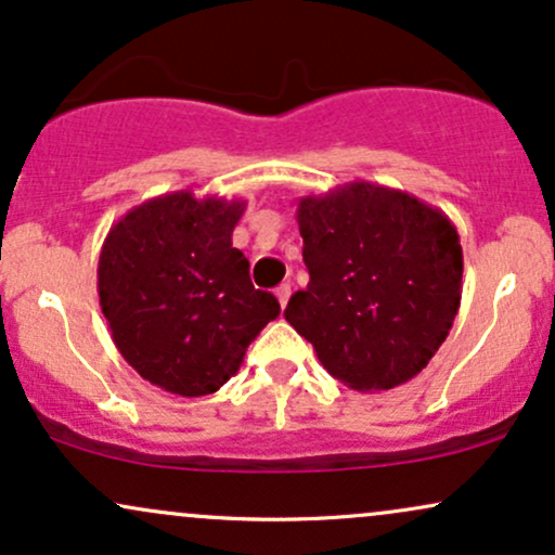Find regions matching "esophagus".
<instances>
[{
	"mask_svg": "<svg viewBox=\"0 0 555 555\" xmlns=\"http://www.w3.org/2000/svg\"><path fill=\"white\" fill-rule=\"evenodd\" d=\"M289 295H292L289 284L276 286V299H279V305H282V308H286V302H289Z\"/></svg>",
	"mask_w": 555,
	"mask_h": 555,
	"instance_id": "34e87169",
	"label": "esophagus"
}]
</instances>
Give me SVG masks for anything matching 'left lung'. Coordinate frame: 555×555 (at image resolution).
<instances>
[{"instance_id":"obj_1","label":"left lung","mask_w":555,"mask_h":555,"mask_svg":"<svg viewBox=\"0 0 555 555\" xmlns=\"http://www.w3.org/2000/svg\"><path fill=\"white\" fill-rule=\"evenodd\" d=\"M308 289L284 318L354 391H386L428 365L462 299L456 227L420 197L365 180L297 203Z\"/></svg>"}]
</instances>
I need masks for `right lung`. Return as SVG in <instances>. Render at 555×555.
Here are the masks:
<instances>
[{
	"label": "right lung",
	"instance_id": "right-lung-1",
	"mask_svg": "<svg viewBox=\"0 0 555 555\" xmlns=\"http://www.w3.org/2000/svg\"><path fill=\"white\" fill-rule=\"evenodd\" d=\"M245 201L177 190L127 211L99 256V302L119 354L149 384L206 397L279 315L232 232Z\"/></svg>",
	"mask_w": 555,
	"mask_h": 555
}]
</instances>
